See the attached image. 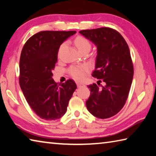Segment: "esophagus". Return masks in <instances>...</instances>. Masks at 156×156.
Listing matches in <instances>:
<instances>
[{
	"label": "esophagus",
	"instance_id": "1",
	"mask_svg": "<svg viewBox=\"0 0 156 156\" xmlns=\"http://www.w3.org/2000/svg\"><path fill=\"white\" fill-rule=\"evenodd\" d=\"M76 84H77V86L78 87H81V86H84V84L83 83H77Z\"/></svg>",
	"mask_w": 156,
	"mask_h": 156
}]
</instances>
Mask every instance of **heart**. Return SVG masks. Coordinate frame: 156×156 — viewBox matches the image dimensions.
<instances>
[{
	"label": "heart",
	"instance_id": "heart-1",
	"mask_svg": "<svg viewBox=\"0 0 156 156\" xmlns=\"http://www.w3.org/2000/svg\"><path fill=\"white\" fill-rule=\"evenodd\" d=\"M75 44L77 48L80 51H83V50L85 49H91V43L87 39L84 38L83 36H78L75 39ZM65 44H62L61 46V48L64 46ZM88 67L86 65H82V66H72L69 68L70 75L72 77L78 80H81L84 78L85 76V73L87 72Z\"/></svg>",
	"mask_w": 156,
	"mask_h": 156
}]
</instances>
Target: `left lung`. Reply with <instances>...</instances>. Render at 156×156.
<instances>
[{"label": "left lung", "mask_w": 156, "mask_h": 156, "mask_svg": "<svg viewBox=\"0 0 156 156\" xmlns=\"http://www.w3.org/2000/svg\"><path fill=\"white\" fill-rule=\"evenodd\" d=\"M79 32L97 47L92 76L105 83L102 87L95 83L88 86L91 94L86 101L87 108L95 117L111 118L122 109L133 80V66L129 46L119 32L109 27Z\"/></svg>", "instance_id": "1"}]
</instances>
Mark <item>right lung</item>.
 <instances>
[{"instance_id": "right-lung-1", "label": "right lung", "mask_w": 156, "mask_h": 156, "mask_svg": "<svg viewBox=\"0 0 156 156\" xmlns=\"http://www.w3.org/2000/svg\"><path fill=\"white\" fill-rule=\"evenodd\" d=\"M76 31H43L26 42L20 58L19 83L36 114L46 120L59 119L77 88L73 80L55 83L52 78L60 44Z\"/></svg>"}]
</instances>
